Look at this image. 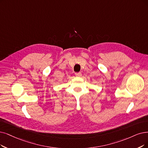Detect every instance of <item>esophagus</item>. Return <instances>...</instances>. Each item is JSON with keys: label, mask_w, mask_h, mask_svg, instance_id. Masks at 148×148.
<instances>
[{"label": "esophagus", "mask_w": 148, "mask_h": 148, "mask_svg": "<svg viewBox=\"0 0 148 148\" xmlns=\"http://www.w3.org/2000/svg\"><path fill=\"white\" fill-rule=\"evenodd\" d=\"M75 75H76V77H81V72L76 73H75Z\"/></svg>", "instance_id": "obj_1"}]
</instances>
